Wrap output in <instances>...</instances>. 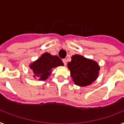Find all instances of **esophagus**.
<instances>
[{
  "label": "esophagus",
  "mask_w": 124,
  "mask_h": 124,
  "mask_svg": "<svg viewBox=\"0 0 124 124\" xmlns=\"http://www.w3.org/2000/svg\"><path fill=\"white\" fill-rule=\"evenodd\" d=\"M62 61H63V63H64V66H66V60H65V59H63V60H62Z\"/></svg>",
  "instance_id": "esophagus-1"
}]
</instances>
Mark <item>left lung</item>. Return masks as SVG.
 Masks as SVG:
<instances>
[{
	"mask_svg": "<svg viewBox=\"0 0 124 124\" xmlns=\"http://www.w3.org/2000/svg\"><path fill=\"white\" fill-rule=\"evenodd\" d=\"M75 84L79 86H87L98 78L100 66L98 63L80 55L72 56L71 61L68 63Z\"/></svg>",
	"mask_w": 124,
	"mask_h": 124,
	"instance_id": "obj_1",
	"label": "left lung"
}]
</instances>
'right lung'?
Returning <instances> with one entry per match:
<instances>
[{
	"instance_id": "1",
	"label": "right lung",
	"mask_w": 124,
	"mask_h": 124,
	"mask_svg": "<svg viewBox=\"0 0 124 124\" xmlns=\"http://www.w3.org/2000/svg\"><path fill=\"white\" fill-rule=\"evenodd\" d=\"M63 61L58 56H52L49 53H46L39 59L30 64L31 68L35 75L39 77V80H45L51 73V71L56 66H63Z\"/></svg>"
}]
</instances>
